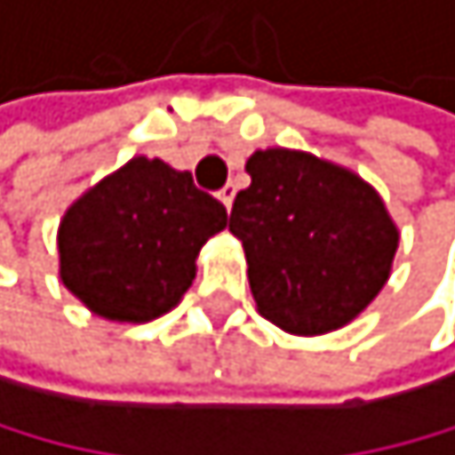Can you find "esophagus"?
Wrapping results in <instances>:
<instances>
[{
  "instance_id": "obj_1",
  "label": "esophagus",
  "mask_w": 455,
  "mask_h": 455,
  "mask_svg": "<svg viewBox=\"0 0 455 455\" xmlns=\"http://www.w3.org/2000/svg\"><path fill=\"white\" fill-rule=\"evenodd\" d=\"M233 199H236V185H233V182H228L222 190H219V202H222L225 204V208L230 211V204H233Z\"/></svg>"
}]
</instances>
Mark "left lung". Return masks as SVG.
<instances>
[{"label":"left lung","instance_id":"8db88e82","mask_svg":"<svg viewBox=\"0 0 455 455\" xmlns=\"http://www.w3.org/2000/svg\"><path fill=\"white\" fill-rule=\"evenodd\" d=\"M230 233L242 242L256 310L293 336L350 324L387 284L399 228L364 179L307 150L247 159Z\"/></svg>","mask_w":455,"mask_h":455}]
</instances>
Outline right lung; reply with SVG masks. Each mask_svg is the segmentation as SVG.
Returning <instances> with one entry per match:
<instances>
[{
    "label": "right lung",
    "mask_w": 455,
    "mask_h": 455,
    "mask_svg": "<svg viewBox=\"0 0 455 455\" xmlns=\"http://www.w3.org/2000/svg\"><path fill=\"white\" fill-rule=\"evenodd\" d=\"M225 228V204L188 171L133 156L65 211L59 279L93 316L145 324L182 302L202 244Z\"/></svg>",
    "instance_id": "add662e5"
}]
</instances>
